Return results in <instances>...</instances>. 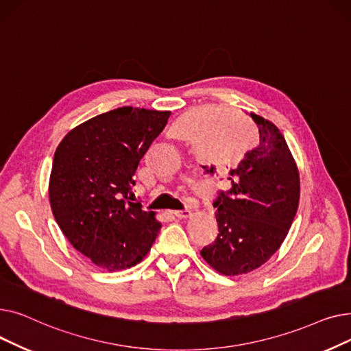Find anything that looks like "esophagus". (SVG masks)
<instances>
[{
  "label": "esophagus",
  "mask_w": 351,
  "mask_h": 351,
  "mask_svg": "<svg viewBox=\"0 0 351 351\" xmlns=\"http://www.w3.org/2000/svg\"><path fill=\"white\" fill-rule=\"evenodd\" d=\"M173 215H175L178 219H186V217H189V216L192 215V212L188 210V209H185V210H175Z\"/></svg>",
  "instance_id": "34e87169"
}]
</instances>
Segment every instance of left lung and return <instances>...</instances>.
<instances>
[{
    "instance_id": "8db88e82",
    "label": "left lung",
    "mask_w": 351,
    "mask_h": 351,
    "mask_svg": "<svg viewBox=\"0 0 351 351\" xmlns=\"http://www.w3.org/2000/svg\"><path fill=\"white\" fill-rule=\"evenodd\" d=\"M259 141L229 171V191L213 200L219 233L202 249L204 259L219 273L237 276L266 263L283 243L296 216L300 196L298 166L274 123L250 114ZM215 175V166H204Z\"/></svg>"
}]
</instances>
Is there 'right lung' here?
Returning a JSON list of instances; mask_svg holds the SVG:
<instances>
[{
  "instance_id": "obj_1",
  "label": "right lung",
  "mask_w": 351,
  "mask_h": 351,
  "mask_svg": "<svg viewBox=\"0 0 351 351\" xmlns=\"http://www.w3.org/2000/svg\"><path fill=\"white\" fill-rule=\"evenodd\" d=\"M169 110L122 106L73 128L53 155L49 204L62 233L106 271L139 263L162 228L135 199L139 162Z\"/></svg>"
}]
</instances>
